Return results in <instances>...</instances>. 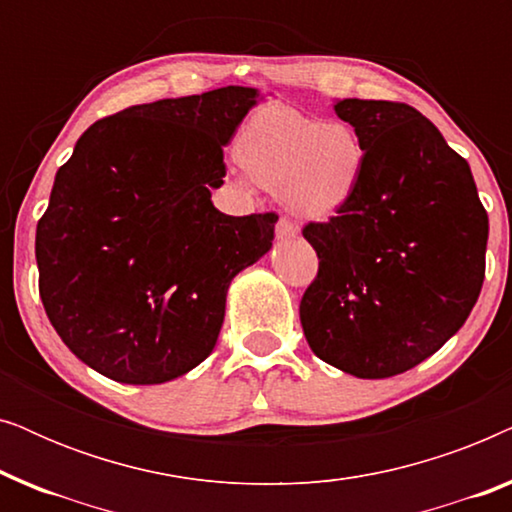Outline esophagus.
<instances>
[{
    "label": "esophagus",
    "mask_w": 512,
    "mask_h": 512,
    "mask_svg": "<svg viewBox=\"0 0 512 512\" xmlns=\"http://www.w3.org/2000/svg\"><path fill=\"white\" fill-rule=\"evenodd\" d=\"M296 235H298L296 223H291L289 219L277 221V240H293Z\"/></svg>",
    "instance_id": "34e87169"
}]
</instances>
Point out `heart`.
<instances>
[{
  "instance_id": "heart-1",
  "label": "heart",
  "mask_w": 512,
  "mask_h": 512,
  "mask_svg": "<svg viewBox=\"0 0 512 512\" xmlns=\"http://www.w3.org/2000/svg\"><path fill=\"white\" fill-rule=\"evenodd\" d=\"M237 165L265 191L277 193L300 219L324 221L352 200L366 149L347 121H321L289 104H265L242 125Z\"/></svg>"
}]
</instances>
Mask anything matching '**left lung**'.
<instances>
[{
	"instance_id": "8db88e82",
	"label": "left lung",
	"mask_w": 512,
	"mask_h": 512,
	"mask_svg": "<svg viewBox=\"0 0 512 512\" xmlns=\"http://www.w3.org/2000/svg\"><path fill=\"white\" fill-rule=\"evenodd\" d=\"M366 165L352 200L307 223L319 272L300 300L307 345L342 373L382 380L436 354L485 279L489 221L471 167L403 102L340 100Z\"/></svg>"
}]
</instances>
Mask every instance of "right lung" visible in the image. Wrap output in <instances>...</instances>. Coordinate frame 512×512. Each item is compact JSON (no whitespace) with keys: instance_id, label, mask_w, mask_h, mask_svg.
I'll return each instance as SVG.
<instances>
[{"instance_id":"obj_1","label":"right lung","mask_w":512,"mask_h":512,"mask_svg":"<svg viewBox=\"0 0 512 512\" xmlns=\"http://www.w3.org/2000/svg\"><path fill=\"white\" fill-rule=\"evenodd\" d=\"M256 88L135 104L100 118L55 174L37 223L39 296L62 342L109 380L163 384L212 354L237 272L277 214L212 205L223 146Z\"/></svg>"}]
</instances>
